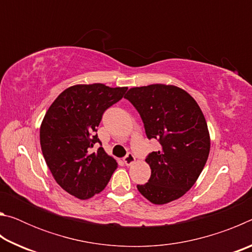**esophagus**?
Instances as JSON below:
<instances>
[{"label":"esophagus","instance_id":"1","mask_svg":"<svg viewBox=\"0 0 252 252\" xmlns=\"http://www.w3.org/2000/svg\"><path fill=\"white\" fill-rule=\"evenodd\" d=\"M123 161H125V163L126 165H131L135 162V158H134L133 155H132V153H127L126 157L125 158V159H123Z\"/></svg>","mask_w":252,"mask_h":252}]
</instances>
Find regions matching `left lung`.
I'll list each match as a JSON object with an SVG mask.
<instances>
[{"label":"left lung","mask_w":252,"mask_h":252,"mask_svg":"<svg viewBox=\"0 0 252 252\" xmlns=\"http://www.w3.org/2000/svg\"><path fill=\"white\" fill-rule=\"evenodd\" d=\"M138 112L149 139L160 142L146 162L151 177L138 185L139 192L153 204L181 198L198 180L210 152L206 118L192 96L171 84L131 88L126 94Z\"/></svg>","instance_id":"1"}]
</instances>
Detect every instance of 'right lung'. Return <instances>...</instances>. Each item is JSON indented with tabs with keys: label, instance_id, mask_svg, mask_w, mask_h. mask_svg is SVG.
<instances>
[{
	"label": "right lung",
	"instance_id": "right-lung-1",
	"mask_svg": "<svg viewBox=\"0 0 252 252\" xmlns=\"http://www.w3.org/2000/svg\"><path fill=\"white\" fill-rule=\"evenodd\" d=\"M126 87L102 83L76 84L65 89L50 105L40 127L43 157L58 185L73 197L87 200L101 192L118 162L100 142L96 127L102 114L125 96Z\"/></svg>",
	"mask_w": 252,
	"mask_h": 252
}]
</instances>
